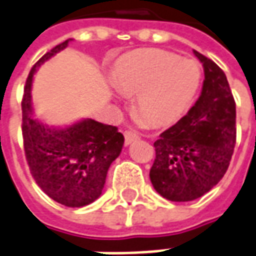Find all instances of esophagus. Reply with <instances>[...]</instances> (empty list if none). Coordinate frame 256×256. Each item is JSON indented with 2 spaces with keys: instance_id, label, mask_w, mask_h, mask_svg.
Returning a JSON list of instances; mask_svg holds the SVG:
<instances>
[{
  "instance_id": "obj_1",
  "label": "esophagus",
  "mask_w": 256,
  "mask_h": 256,
  "mask_svg": "<svg viewBox=\"0 0 256 256\" xmlns=\"http://www.w3.org/2000/svg\"><path fill=\"white\" fill-rule=\"evenodd\" d=\"M124 134V145L126 146H128L132 142L136 141V140L140 138V136H138L136 132H132V130H126Z\"/></svg>"
}]
</instances>
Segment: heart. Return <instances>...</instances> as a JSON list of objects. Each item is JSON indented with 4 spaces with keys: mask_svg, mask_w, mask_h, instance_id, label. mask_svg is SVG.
<instances>
[{
    "mask_svg": "<svg viewBox=\"0 0 256 256\" xmlns=\"http://www.w3.org/2000/svg\"><path fill=\"white\" fill-rule=\"evenodd\" d=\"M198 60L162 50H141L116 63L112 82L124 95H136V111L154 128L176 124L190 108L202 86Z\"/></svg>",
    "mask_w": 256,
    "mask_h": 256,
    "instance_id": "obj_1",
    "label": "heart"
}]
</instances>
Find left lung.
<instances>
[{
	"mask_svg": "<svg viewBox=\"0 0 256 256\" xmlns=\"http://www.w3.org/2000/svg\"><path fill=\"white\" fill-rule=\"evenodd\" d=\"M193 52L204 67L202 95L154 142L150 181L170 202H192L210 192L226 174L236 142V108L227 76L210 58Z\"/></svg>",
	"mask_w": 256,
	"mask_h": 256,
	"instance_id": "1",
	"label": "left lung"
}]
</instances>
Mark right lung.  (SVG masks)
Instances as JSON below:
<instances>
[{
	"instance_id": "1",
	"label": "right lung",
	"mask_w": 256,
	"mask_h": 256,
	"mask_svg": "<svg viewBox=\"0 0 256 256\" xmlns=\"http://www.w3.org/2000/svg\"><path fill=\"white\" fill-rule=\"evenodd\" d=\"M70 40L46 52L29 72L21 102V128L25 157L36 184L58 204L79 208L102 194L107 170L122 152L124 138L118 128L94 120L58 128L33 118V75L46 60L63 50Z\"/></svg>"
}]
</instances>
